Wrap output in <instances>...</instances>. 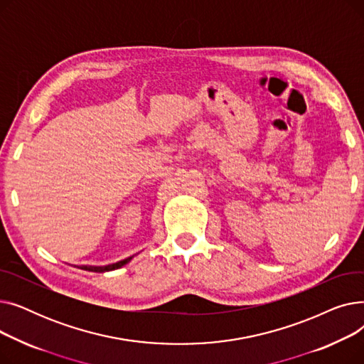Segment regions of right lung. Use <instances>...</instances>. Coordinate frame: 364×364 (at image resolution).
<instances>
[{
	"label": "right lung",
	"instance_id": "right-lung-1",
	"mask_svg": "<svg viewBox=\"0 0 364 364\" xmlns=\"http://www.w3.org/2000/svg\"><path fill=\"white\" fill-rule=\"evenodd\" d=\"M134 258L132 257H128L122 261H118L114 264H109V265H80L78 269L81 270H87V272H94V273H106V272H112V270H117V269H121V267H124L125 264H128L131 259Z\"/></svg>",
	"mask_w": 364,
	"mask_h": 364
}]
</instances>
